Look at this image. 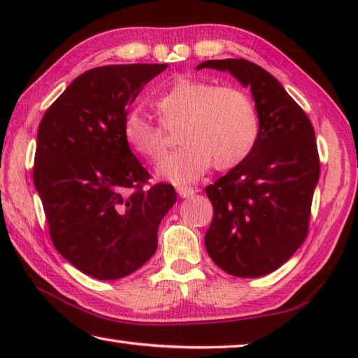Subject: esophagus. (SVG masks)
Segmentation results:
<instances>
[{"label":"esophagus","mask_w":358,"mask_h":358,"mask_svg":"<svg viewBox=\"0 0 358 358\" xmlns=\"http://www.w3.org/2000/svg\"><path fill=\"white\" fill-rule=\"evenodd\" d=\"M177 194L181 196V199H189V196H192L195 194V191L192 187H187V186H178L177 187Z\"/></svg>","instance_id":"34e87169"}]
</instances>
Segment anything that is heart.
I'll return each mask as SVG.
<instances>
[{
  "instance_id": "obj_1",
  "label": "heart",
  "mask_w": 358,
  "mask_h": 358,
  "mask_svg": "<svg viewBox=\"0 0 358 358\" xmlns=\"http://www.w3.org/2000/svg\"><path fill=\"white\" fill-rule=\"evenodd\" d=\"M163 126L178 129L183 148L157 167L158 178L173 185L199 181L215 164L227 171L250 155L260 134V120L252 98L235 86L178 75L154 100ZM124 138L136 154L158 162L166 154V135L140 110L127 113Z\"/></svg>"
}]
</instances>
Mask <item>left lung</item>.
<instances>
[{
	"label": "left lung",
	"mask_w": 358,
	"mask_h": 358,
	"mask_svg": "<svg viewBox=\"0 0 358 358\" xmlns=\"http://www.w3.org/2000/svg\"><path fill=\"white\" fill-rule=\"evenodd\" d=\"M200 69L229 72L249 87L260 120L250 155L206 187L214 218L204 237L209 257L240 278L278 269L308 235L320 177L314 127L280 81L243 58L209 59Z\"/></svg>",
	"instance_id": "1"
}]
</instances>
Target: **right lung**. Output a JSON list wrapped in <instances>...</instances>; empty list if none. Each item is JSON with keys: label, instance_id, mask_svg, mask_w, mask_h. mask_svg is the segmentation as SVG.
Here are the masks:
<instances>
[{"label": "right lung", "instance_id": "add662e5", "mask_svg": "<svg viewBox=\"0 0 358 358\" xmlns=\"http://www.w3.org/2000/svg\"><path fill=\"white\" fill-rule=\"evenodd\" d=\"M167 64H113L81 73L38 127L34 183L53 246L96 280L140 269L175 201L172 185L149 178L124 138L127 108ZM134 192L131 193L130 189Z\"/></svg>", "mask_w": 358, "mask_h": 358}]
</instances>
